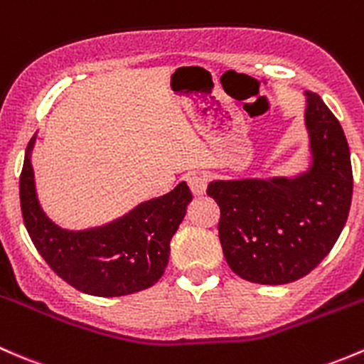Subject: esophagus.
<instances>
[{"label":"esophagus","mask_w":364,"mask_h":364,"mask_svg":"<svg viewBox=\"0 0 364 364\" xmlns=\"http://www.w3.org/2000/svg\"><path fill=\"white\" fill-rule=\"evenodd\" d=\"M187 183H189L193 194L200 196V194H205L208 186V177L203 173H189L187 175Z\"/></svg>","instance_id":"1"}]
</instances>
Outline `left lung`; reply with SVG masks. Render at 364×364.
Wrapping results in <instances>:
<instances>
[{
  "label": "left lung",
  "instance_id": "8db88e82",
  "mask_svg": "<svg viewBox=\"0 0 364 364\" xmlns=\"http://www.w3.org/2000/svg\"><path fill=\"white\" fill-rule=\"evenodd\" d=\"M305 95L312 152L306 173L208 183L220 208L224 257L249 282L279 286L305 277L328 256L349 217V144L321 96Z\"/></svg>",
  "mask_w": 364,
  "mask_h": 364
}]
</instances>
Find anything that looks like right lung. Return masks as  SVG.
<instances>
[{
  "mask_svg": "<svg viewBox=\"0 0 364 364\" xmlns=\"http://www.w3.org/2000/svg\"><path fill=\"white\" fill-rule=\"evenodd\" d=\"M29 140L22 164L18 194L31 242L65 282L85 294L112 298L144 291L163 277L170 259V242L193 200L181 182L164 196L134 207L121 219L84 231L55 226L43 213L35 189Z\"/></svg>",
  "mask_w": 364,
  "mask_h": 364,
  "instance_id": "1",
  "label": "right lung"
}]
</instances>
